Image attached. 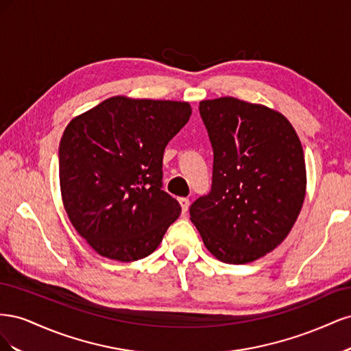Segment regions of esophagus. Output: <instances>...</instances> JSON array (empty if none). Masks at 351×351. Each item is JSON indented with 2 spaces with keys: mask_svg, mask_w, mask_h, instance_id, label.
I'll list each match as a JSON object with an SVG mask.
<instances>
[{
  "mask_svg": "<svg viewBox=\"0 0 351 351\" xmlns=\"http://www.w3.org/2000/svg\"><path fill=\"white\" fill-rule=\"evenodd\" d=\"M178 202H180V205H182V210H183V214H186L187 209H189V205H190L189 199H187V197H178Z\"/></svg>",
  "mask_w": 351,
  "mask_h": 351,
  "instance_id": "1",
  "label": "esophagus"
}]
</instances>
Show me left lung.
I'll list each match as a JSON object with an SVG mask.
<instances>
[{"mask_svg":"<svg viewBox=\"0 0 351 351\" xmlns=\"http://www.w3.org/2000/svg\"><path fill=\"white\" fill-rule=\"evenodd\" d=\"M199 112L214 151L210 192L190 206L206 249L226 263L262 258L289 236L306 192L302 143L284 115L226 97Z\"/></svg>","mask_w":351,"mask_h":351,"instance_id":"obj_1","label":"left lung"}]
</instances>
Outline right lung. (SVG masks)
Wrapping results in <instances>:
<instances>
[{
	"label": "right lung",
	"instance_id": "right-lung-1",
	"mask_svg": "<svg viewBox=\"0 0 351 351\" xmlns=\"http://www.w3.org/2000/svg\"><path fill=\"white\" fill-rule=\"evenodd\" d=\"M192 115L187 102L114 97L71 120L58 162L73 227L101 256L146 258L182 206L162 189L165 146Z\"/></svg>",
	"mask_w": 351,
	"mask_h": 351
}]
</instances>
